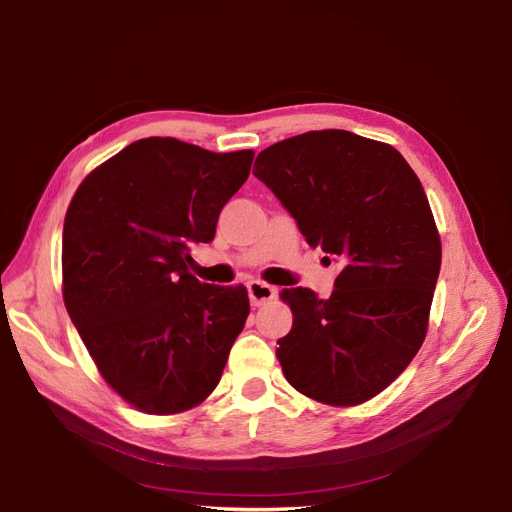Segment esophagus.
<instances>
[{
    "instance_id": "obj_1",
    "label": "esophagus",
    "mask_w": 512,
    "mask_h": 512,
    "mask_svg": "<svg viewBox=\"0 0 512 512\" xmlns=\"http://www.w3.org/2000/svg\"><path fill=\"white\" fill-rule=\"evenodd\" d=\"M247 292H250V301L256 307L258 305H265V303H269V301H273L277 297V290L273 286H269L265 282H258V280L247 284Z\"/></svg>"
}]
</instances>
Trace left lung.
Listing matches in <instances>:
<instances>
[{
    "label": "left lung",
    "instance_id": "obj_1",
    "mask_svg": "<svg viewBox=\"0 0 512 512\" xmlns=\"http://www.w3.org/2000/svg\"><path fill=\"white\" fill-rule=\"evenodd\" d=\"M254 168L305 241L342 265L329 299L282 290L292 329L277 361L305 397L359 406L425 342L442 243L423 185L395 147L346 130L286 138Z\"/></svg>",
    "mask_w": 512,
    "mask_h": 512
}]
</instances>
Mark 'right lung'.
<instances>
[{
  "label": "right lung",
  "mask_w": 512,
  "mask_h": 512,
  "mask_svg": "<svg viewBox=\"0 0 512 512\" xmlns=\"http://www.w3.org/2000/svg\"><path fill=\"white\" fill-rule=\"evenodd\" d=\"M252 160V149L213 153L149 136L91 170L70 200L66 309L106 384L145 414L203 404L243 331L245 286L198 282L188 245L213 241Z\"/></svg>",
  "instance_id": "1"
}]
</instances>
